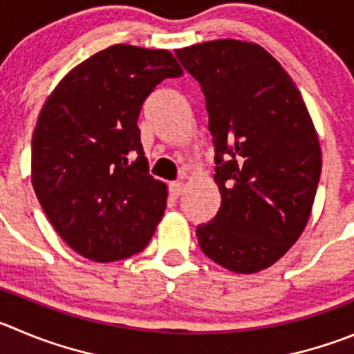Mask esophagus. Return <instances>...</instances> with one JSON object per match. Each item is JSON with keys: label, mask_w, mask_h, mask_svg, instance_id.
<instances>
[{"label": "esophagus", "mask_w": 354, "mask_h": 354, "mask_svg": "<svg viewBox=\"0 0 354 354\" xmlns=\"http://www.w3.org/2000/svg\"><path fill=\"white\" fill-rule=\"evenodd\" d=\"M183 190H185L183 181H173V183L169 185V194L173 197H180L181 194H183Z\"/></svg>", "instance_id": "obj_1"}]
</instances>
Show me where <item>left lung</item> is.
Segmentation results:
<instances>
[{
    "mask_svg": "<svg viewBox=\"0 0 354 354\" xmlns=\"http://www.w3.org/2000/svg\"><path fill=\"white\" fill-rule=\"evenodd\" d=\"M206 97L222 206L199 246L239 274L267 269L304 232L322 148L299 88L257 43L214 39L176 50Z\"/></svg>",
    "mask_w": 354,
    "mask_h": 354,
    "instance_id": "left-lung-1",
    "label": "left lung"
}]
</instances>
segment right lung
I'll return each mask as SVG.
<instances>
[{"instance_id":"obj_1","label":"right lung","mask_w":354,"mask_h":354,"mask_svg":"<svg viewBox=\"0 0 354 354\" xmlns=\"http://www.w3.org/2000/svg\"><path fill=\"white\" fill-rule=\"evenodd\" d=\"M181 75L171 52L113 45L73 68L43 104L32 187L78 255L115 262L150 243L167 187L148 174L138 117L155 85Z\"/></svg>"}]
</instances>
